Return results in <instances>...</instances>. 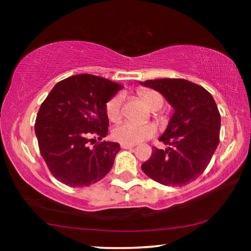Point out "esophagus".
Returning <instances> with one entry per match:
<instances>
[{"label": "esophagus", "instance_id": "obj_1", "mask_svg": "<svg viewBox=\"0 0 251 251\" xmlns=\"http://www.w3.org/2000/svg\"><path fill=\"white\" fill-rule=\"evenodd\" d=\"M133 145H129V144H121V149L123 150H130L132 149Z\"/></svg>", "mask_w": 251, "mask_h": 251}]
</instances>
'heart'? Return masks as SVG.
Wrapping results in <instances>:
<instances>
[{"label":"heart","instance_id":"b5f03b06","mask_svg":"<svg viewBox=\"0 0 251 251\" xmlns=\"http://www.w3.org/2000/svg\"><path fill=\"white\" fill-rule=\"evenodd\" d=\"M137 94L140 99L149 106L151 109L160 108L163 104V99L159 92L149 88H139ZM122 102L123 96L121 94L114 96L106 102V116L109 121L113 123L119 122L122 118ZM156 133V126L153 123H142V125H136V123L126 122L116 126L113 130L112 137L113 139L121 144H129V145H135V144L142 143L147 140Z\"/></svg>","mask_w":251,"mask_h":251}]
</instances>
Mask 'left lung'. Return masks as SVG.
<instances>
[{
  "instance_id": "8db88e82",
  "label": "left lung",
  "mask_w": 251,
  "mask_h": 251,
  "mask_svg": "<svg viewBox=\"0 0 251 251\" xmlns=\"http://www.w3.org/2000/svg\"><path fill=\"white\" fill-rule=\"evenodd\" d=\"M162 94L175 109L159 140L169 147H154L142 164L150 178L167 186H184L203 174L219 144L221 114L210 92L184 78L140 82Z\"/></svg>"
}]
</instances>
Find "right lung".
<instances>
[{"mask_svg": "<svg viewBox=\"0 0 251 251\" xmlns=\"http://www.w3.org/2000/svg\"><path fill=\"white\" fill-rule=\"evenodd\" d=\"M123 85L90 74L73 75L54 85L41 105L35 135L52 176L71 187L89 186L109 173L120 144L107 136L106 102Z\"/></svg>", "mask_w": 251, "mask_h": 251, "instance_id": "right-lung-1", "label": "right lung"}]
</instances>
